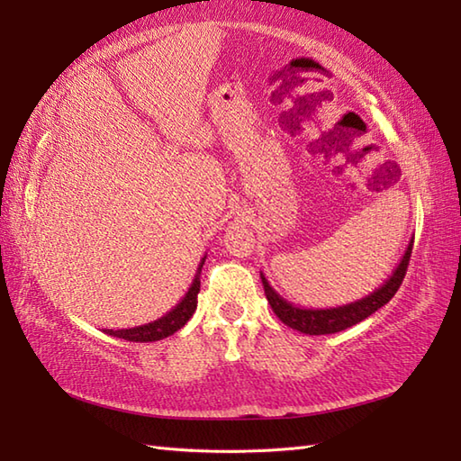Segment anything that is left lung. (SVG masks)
Returning a JSON list of instances; mask_svg holds the SVG:
<instances>
[{
	"label": "left lung",
	"mask_w": 461,
	"mask_h": 461,
	"mask_svg": "<svg viewBox=\"0 0 461 461\" xmlns=\"http://www.w3.org/2000/svg\"><path fill=\"white\" fill-rule=\"evenodd\" d=\"M412 246H414V240H410L404 256L400 259L396 269L393 271V276L382 283L378 289L368 293L366 297H362L358 301L347 303V305L330 307V309L297 307L295 303L283 299L279 293L269 285V281L261 273L263 289H266V295L273 312H276L279 321L285 322L287 327L295 329L299 332H305V335H332V332L345 330L352 325H357V322L365 321L366 317L372 315V312H376L380 307H384L386 303L396 295V291L400 285H402L404 276H406Z\"/></svg>",
	"instance_id": "left-lung-1"
}]
</instances>
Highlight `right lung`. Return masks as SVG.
Here are the masks:
<instances>
[{"instance_id":"1","label":"right lung","mask_w":461,"mask_h":461,"mask_svg":"<svg viewBox=\"0 0 461 461\" xmlns=\"http://www.w3.org/2000/svg\"><path fill=\"white\" fill-rule=\"evenodd\" d=\"M203 261H205V256L200 261L198 271H195L188 293H185L178 305H176L172 311L166 312L164 317L156 319L152 322H146V325H140V327H132V329H119V330L104 329L106 335L119 337V339H124V340H132V342H154V340H162L166 337L174 335L176 330H180L185 325V322L192 319L195 307H198L200 273H202V267H203Z\"/></svg>"}]
</instances>
